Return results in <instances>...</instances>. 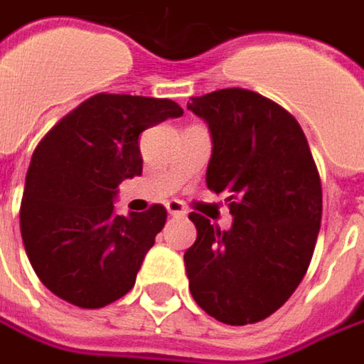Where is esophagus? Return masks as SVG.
Masks as SVG:
<instances>
[{
	"mask_svg": "<svg viewBox=\"0 0 364 364\" xmlns=\"http://www.w3.org/2000/svg\"><path fill=\"white\" fill-rule=\"evenodd\" d=\"M167 211H169L171 215H177V218H185L187 215V209L183 205L181 201H177V199H173L167 203Z\"/></svg>",
	"mask_w": 364,
	"mask_h": 364,
	"instance_id": "obj_1",
	"label": "esophagus"
}]
</instances>
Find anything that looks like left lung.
I'll use <instances>...</instances> for the list:
<instances>
[{
	"label": "left lung",
	"mask_w": 364,
	"mask_h": 364,
	"mask_svg": "<svg viewBox=\"0 0 364 364\" xmlns=\"http://www.w3.org/2000/svg\"><path fill=\"white\" fill-rule=\"evenodd\" d=\"M213 139L207 187L228 193V232L201 213L185 252L193 300L223 324L268 318L306 274L322 218V185L304 131L280 105L245 88L193 96L187 105Z\"/></svg>",
	"instance_id": "left-lung-1"
}]
</instances>
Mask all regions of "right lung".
Wrapping results in <instances>:
<instances>
[{
    "label": "right lung",
    "mask_w": 364,
    "mask_h": 364,
    "mask_svg": "<svg viewBox=\"0 0 364 364\" xmlns=\"http://www.w3.org/2000/svg\"><path fill=\"white\" fill-rule=\"evenodd\" d=\"M183 108L169 98L90 96L46 132L19 207L26 254L46 288L80 308H102L134 286L167 209L117 215L112 197L143 173L139 134Z\"/></svg>",
    "instance_id": "1"
}]
</instances>
